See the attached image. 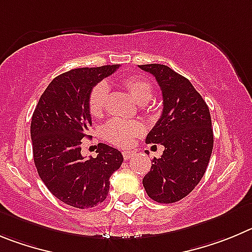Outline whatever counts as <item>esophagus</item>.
Instances as JSON below:
<instances>
[{
    "label": "esophagus",
    "mask_w": 252,
    "mask_h": 252,
    "mask_svg": "<svg viewBox=\"0 0 252 252\" xmlns=\"http://www.w3.org/2000/svg\"><path fill=\"white\" fill-rule=\"evenodd\" d=\"M135 156V152H133V151H124L123 152V157H124V159H130V158H133Z\"/></svg>",
    "instance_id": "obj_1"
}]
</instances>
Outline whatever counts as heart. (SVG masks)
I'll return each mask as SVG.
<instances>
[{
  "label": "heart",
  "instance_id": "b5f03b06",
  "mask_svg": "<svg viewBox=\"0 0 252 252\" xmlns=\"http://www.w3.org/2000/svg\"><path fill=\"white\" fill-rule=\"evenodd\" d=\"M123 88L130 94V96L139 104H147L153 96V88L148 80L142 76L130 75L121 81ZM108 87L104 83L95 85L89 94V112L93 117H101L105 112L106 98H108ZM143 133V126L137 121H126L114 118L110 119L103 126V137L108 142L115 146L128 147L134 142L137 137Z\"/></svg>",
  "mask_w": 252,
  "mask_h": 252
}]
</instances>
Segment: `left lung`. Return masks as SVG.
Here are the masks:
<instances>
[{
	"mask_svg": "<svg viewBox=\"0 0 252 252\" xmlns=\"http://www.w3.org/2000/svg\"><path fill=\"white\" fill-rule=\"evenodd\" d=\"M159 84L163 112L147 135L162 144V157L153 158L143 178L147 194L159 203H173L194 189L207 169L214 148L210 109L189 80L167 65H139Z\"/></svg>",
	"mask_w": 252,
	"mask_h": 252,
	"instance_id": "1",
	"label": "left lung"
}]
</instances>
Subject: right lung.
I'll list each match as a JSON object with an SVG mask.
<instances>
[{
    "mask_svg": "<svg viewBox=\"0 0 252 252\" xmlns=\"http://www.w3.org/2000/svg\"><path fill=\"white\" fill-rule=\"evenodd\" d=\"M119 65L72 69L56 76L31 119L33 162L49 191L76 208L98 206L109 193L110 176L123 163L118 149L99 143L95 158L81 156V139L92 126L89 94Z\"/></svg>",
    "mask_w": 252,
    "mask_h": 252,
    "instance_id": "obj_1",
    "label": "right lung"
}]
</instances>
